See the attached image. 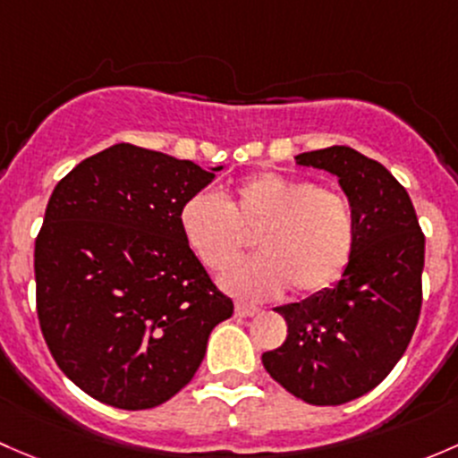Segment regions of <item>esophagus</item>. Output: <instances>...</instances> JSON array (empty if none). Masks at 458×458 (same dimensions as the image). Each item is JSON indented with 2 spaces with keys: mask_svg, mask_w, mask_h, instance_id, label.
Returning a JSON list of instances; mask_svg holds the SVG:
<instances>
[{
  "mask_svg": "<svg viewBox=\"0 0 458 458\" xmlns=\"http://www.w3.org/2000/svg\"><path fill=\"white\" fill-rule=\"evenodd\" d=\"M260 313V309L258 306H251V304H235V315H240V318H253V315Z\"/></svg>",
  "mask_w": 458,
  "mask_h": 458,
  "instance_id": "esophagus-1",
  "label": "esophagus"
}]
</instances>
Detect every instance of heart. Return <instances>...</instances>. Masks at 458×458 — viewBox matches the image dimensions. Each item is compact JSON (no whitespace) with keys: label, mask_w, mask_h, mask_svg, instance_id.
Here are the masks:
<instances>
[{"label":"heart","mask_w":458,"mask_h":458,"mask_svg":"<svg viewBox=\"0 0 458 458\" xmlns=\"http://www.w3.org/2000/svg\"><path fill=\"white\" fill-rule=\"evenodd\" d=\"M181 233L209 271H225L256 233L260 256L235 264L223 286L264 300L286 286L313 295L339 280L355 249L357 223L346 196L277 172L249 176L223 198L200 191L181 209Z\"/></svg>","instance_id":"obj_1"}]
</instances>
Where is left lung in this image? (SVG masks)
Here are the masks:
<instances>
[{"label":"left lung","mask_w":458,"mask_h":458,"mask_svg":"<svg viewBox=\"0 0 458 458\" xmlns=\"http://www.w3.org/2000/svg\"><path fill=\"white\" fill-rule=\"evenodd\" d=\"M295 160L337 176L355 214V249L333 289L277 306L289 335L262 364L301 402L339 405L379 386L408 348L421 313L426 238L408 191L377 160L346 145Z\"/></svg>","instance_id":"left-lung-1"}]
</instances>
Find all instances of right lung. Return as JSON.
<instances>
[{
    "label": "right lung",
    "mask_w": 458,
    "mask_h": 458,
    "mask_svg": "<svg viewBox=\"0 0 458 458\" xmlns=\"http://www.w3.org/2000/svg\"><path fill=\"white\" fill-rule=\"evenodd\" d=\"M220 169L119 143L56 182L35 240L37 315L56 366L97 402L172 399L233 313L178 223Z\"/></svg>",
    "instance_id": "obj_1"
}]
</instances>
